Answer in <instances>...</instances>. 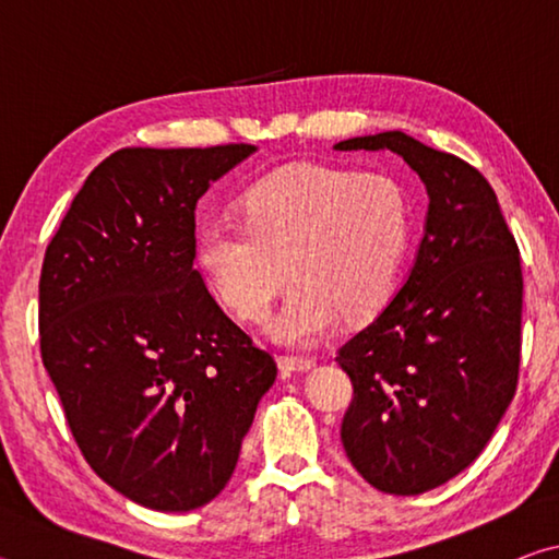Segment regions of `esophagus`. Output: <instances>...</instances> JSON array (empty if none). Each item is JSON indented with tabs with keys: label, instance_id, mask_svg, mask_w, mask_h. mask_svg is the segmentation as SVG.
Listing matches in <instances>:
<instances>
[{
	"label": "esophagus",
	"instance_id": "1",
	"mask_svg": "<svg viewBox=\"0 0 559 559\" xmlns=\"http://www.w3.org/2000/svg\"><path fill=\"white\" fill-rule=\"evenodd\" d=\"M278 367L286 374L293 372H308L316 367V359L313 357H298V355H281L278 357Z\"/></svg>",
	"mask_w": 559,
	"mask_h": 559
}]
</instances>
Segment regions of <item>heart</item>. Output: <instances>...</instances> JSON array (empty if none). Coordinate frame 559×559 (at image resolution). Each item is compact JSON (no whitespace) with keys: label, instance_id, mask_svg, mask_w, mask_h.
Listing matches in <instances>:
<instances>
[{"label":"heart","instance_id":"obj_1","mask_svg":"<svg viewBox=\"0 0 559 559\" xmlns=\"http://www.w3.org/2000/svg\"><path fill=\"white\" fill-rule=\"evenodd\" d=\"M241 206L243 222L206 219L197 231V263L234 316L266 318L290 273L271 333L316 345L340 313L367 316L390 298L409 243V204L392 177L288 167L253 185Z\"/></svg>","mask_w":559,"mask_h":559}]
</instances>
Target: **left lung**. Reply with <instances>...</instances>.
<instances>
[{"label": "left lung", "mask_w": 559, "mask_h": 559, "mask_svg": "<svg viewBox=\"0 0 559 559\" xmlns=\"http://www.w3.org/2000/svg\"><path fill=\"white\" fill-rule=\"evenodd\" d=\"M335 150H392L429 194L402 288L340 347L353 382L340 439L367 484L419 496L468 468L513 402L523 271L493 187L476 167L400 130Z\"/></svg>", "instance_id": "1"}]
</instances>
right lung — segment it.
Segmentation results:
<instances>
[{"instance_id": "right-lung-1", "label": "right lung", "mask_w": 559, "mask_h": 559, "mask_svg": "<svg viewBox=\"0 0 559 559\" xmlns=\"http://www.w3.org/2000/svg\"><path fill=\"white\" fill-rule=\"evenodd\" d=\"M253 145L122 147L49 243L41 359L91 468L135 503L187 513L222 493L276 362L194 269V210Z\"/></svg>"}]
</instances>
